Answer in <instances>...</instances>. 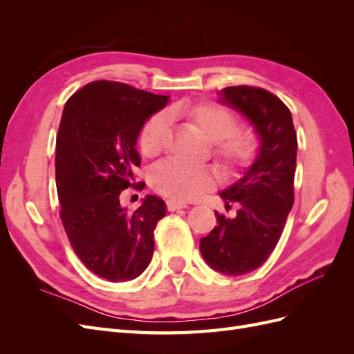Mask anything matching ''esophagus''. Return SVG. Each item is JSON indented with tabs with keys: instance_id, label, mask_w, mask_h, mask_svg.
Instances as JSON below:
<instances>
[{
	"instance_id": "esophagus-1",
	"label": "esophagus",
	"mask_w": 354,
	"mask_h": 354,
	"mask_svg": "<svg viewBox=\"0 0 354 354\" xmlns=\"http://www.w3.org/2000/svg\"><path fill=\"white\" fill-rule=\"evenodd\" d=\"M167 208H168V211H176V209H181V208H187V205L185 202L169 199V201H167Z\"/></svg>"
}]
</instances>
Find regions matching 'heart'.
I'll return each instance as SVG.
<instances>
[{
    "label": "heart",
    "instance_id": "b5f03b06",
    "mask_svg": "<svg viewBox=\"0 0 354 354\" xmlns=\"http://www.w3.org/2000/svg\"><path fill=\"white\" fill-rule=\"evenodd\" d=\"M168 113L194 124L212 142V156L223 173L239 176L250 169L260 155V140L248 128H241L239 118L226 106L212 102L183 100L171 106ZM169 133L167 116L156 113L149 118L138 136L140 152L146 158L158 156ZM217 176L211 167H192L177 160H167L152 173V185L158 194L171 199L190 201L216 186Z\"/></svg>",
    "mask_w": 354,
    "mask_h": 354
}]
</instances>
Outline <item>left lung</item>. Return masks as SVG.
<instances>
[{
	"label": "left lung",
	"mask_w": 354,
	"mask_h": 354,
	"mask_svg": "<svg viewBox=\"0 0 354 354\" xmlns=\"http://www.w3.org/2000/svg\"><path fill=\"white\" fill-rule=\"evenodd\" d=\"M221 103L241 111L261 138L255 164L232 187L221 192L226 207L236 203V217L216 211L217 226L201 239L205 261L223 274H246L269 259L281 239L294 203L297 133L291 111L270 91L234 85Z\"/></svg>",
	"instance_id": "1"
}]
</instances>
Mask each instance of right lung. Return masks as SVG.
Returning a JSON list of instances; mask_svg holds the SVG:
<instances>
[{
	"label": "right lung",
	"mask_w": 354,
	"mask_h": 354,
	"mask_svg": "<svg viewBox=\"0 0 354 354\" xmlns=\"http://www.w3.org/2000/svg\"><path fill=\"white\" fill-rule=\"evenodd\" d=\"M167 95L116 81H94L65 104L56 138L60 220L72 248L90 272L109 282L140 276L153 255V230L165 216L164 201L149 195L128 211L120 203L136 183V151L145 121L167 104Z\"/></svg>",
	"instance_id": "obj_1"
}]
</instances>
